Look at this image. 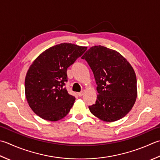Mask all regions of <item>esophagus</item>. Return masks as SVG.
I'll return each mask as SVG.
<instances>
[{"mask_svg":"<svg viewBox=\"0 0 160 160\" xmlns=\"http://www.w3.org/2000/svg\"><path fill=\"white\" fill-rule=\"evenodd\" d=\"M83 92H79V93H78V96H82V95H83Z\"/></svg>","mask_w":160,"mask_h":160,"instance_id":"34e87169","label":"esophagus"}]
</instances>
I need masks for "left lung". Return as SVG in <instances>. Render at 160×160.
<instances>
[{"mask_svg":"<svg viewBox=\"0 0 160 160\" xmlns=\"http://www.w3.org/2000/svg\"><path fill=\"white\" fill-rule=\"evenodd\" d=\"M92 70L98 94L89 110L96 117L112 122L124 117L137 98L134 71L119 52L102 46H95L82 57Z\"/></svg>","mask_w":160,"mask_h":160,"instance_id":"1","label":"left lung"}]
</instances>
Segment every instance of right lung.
I'll return each instance as SVG.
<instances>
[{
  "label": "right lung",
  "instance_id": "right-lung-1",
  "mask_svg": "<svg viewBox=\"0 0 160 160\" xmlns=\"http://www.w3.org/2000/svg\"><path fill=\"white\" fill-rule=\"evenodd\" d=\"M87 47L63 43L42 52L28 69L25 92L30 108L43 119L56 121L69 112L76 98L68 93L67 68Z\"/></svg>",
  "mask_w": 160,
  "mask_h": 160
}]
</instances>
